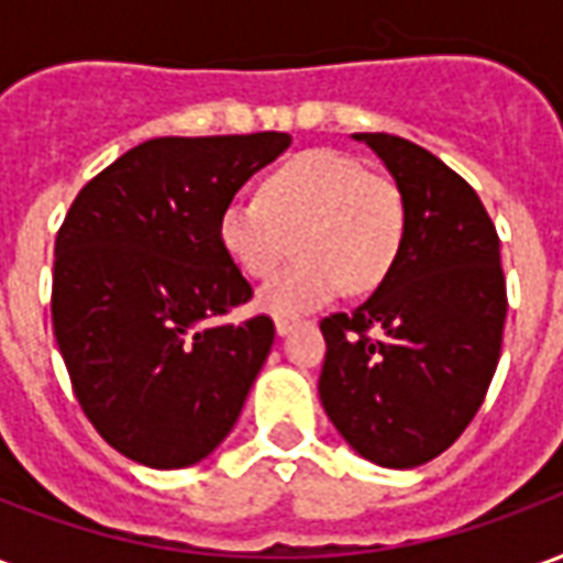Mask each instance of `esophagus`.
Here are the masks:
<instances>
[{
	"label": "esophagus",
	"mask_w": 563,
	"mask_h": 563,
	"mask_svg": "<svg viewBox=\"0 0 563 563\" xmlns=\"http://www.w3.org/2000/svg\"><path fill=\"white\" fill-rule=\"evenodd\" d=\"M295 325H298V319H292V317H277L274 319V329H277V334H289V331L295 329Z\"/></svg>",
	"instance_id": "1"
}]
</instances>
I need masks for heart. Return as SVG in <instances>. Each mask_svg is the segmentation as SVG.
Segmentation results:
<instances>
[{
    "label": "heart",
    "instance_id": "b5f03b06",
    "mask_svg": "<svg viewBox=\"0 0 563 563\" xmlns=\"http://www.w3.org/2000/svg\"><path fill=\"white\" fill-rule=\"evenodd\" d=\"M404 196L389 177L341 150H307L265 177L258 198H232L217 238L232 265L265 280L292 253L301 258L258 289L256 305L298 317L346 289L371 292L401 256Z\"/></svg>",
    "mask_w": 563,
    "mask_h": 563
}]
</instances>
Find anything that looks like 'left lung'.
Masks as SVG:
<instances>
[{"label":"left lung","instance_id":"8db88e82","mask_svg":"<svg viewBox=\"0 0 563 563\" xmlns=\"http://www.w3.org/2000/svg\"><path fill=\"white\" fill-rule=\"evenodd\" d=\"M407 208L401 256L353 313L319 322V398L341 437L379 467L446 452L495 377L507 283L500 241L473 186L413 141L358 132Z\"/></svg>","mask_w":563,"mask_h":563}]
</instances>
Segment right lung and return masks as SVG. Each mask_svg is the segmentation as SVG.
Wrapping results in <instances>:
<instances>
[{"instance_id": "add662e5", "label": "right lung", "mask_w": 563, "mask_h": 563, "mask_svg": "<svg viewBox=\"0 0 563 563\" xmlns=\"http://www.w3.org/2000/svg\"><path fill=\"white\" fill-rule=\"evenodd\" d=\"M289 144L286 132L144 141L71 201L54 246V334L75 398L120 455L189 467L238 422L274 322H222L253 286L217 222Z\"/></svg>"}]
</instances>
